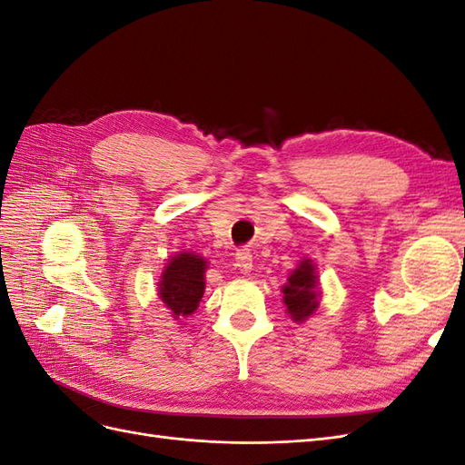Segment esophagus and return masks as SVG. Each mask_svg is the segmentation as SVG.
Returning <instances> with one entry per match:
<instances>
[{"label": "esophagus", "instance_id": "esophagus-1", "mask_svg": "<svg viewBox=\"0 0 465 465\" xmlns=\"http://www.w3.org/2000/svg\"><path fill=\"white\" fill-rule=\"evenodd\" d=\"M234 265L238 267V272L241 273H248L252 270V254L248 248L238 250L234 254Z\"/></svg>", "mask_w": 465, "mask_h": 465}]
</instances>
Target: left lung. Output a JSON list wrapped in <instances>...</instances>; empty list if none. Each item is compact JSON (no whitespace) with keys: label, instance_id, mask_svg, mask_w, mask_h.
I'll list each match as a JSON object with an SVG mask.
<instances>
[{"label":"left lung","instance_id":"8db88e82","mask_svg":"<svg viewBox=\"0 0 465 465\" xmlns=\"http://www.w3.org/2000/svg\"><path fill=\"white\" fill-rule=\"evenodd\" d=\"M283 302L287 312L294 322H304L316 312L320 306V287L316 265L312 260H302L297 270H292L287 283L283 285Z\"/></svg>","mask_w":465,"mask_h":465}]
</instances>
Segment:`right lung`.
Returning a JSON list of instances; mask_svg holds the SVG:
<instances>
[{"label": "right lung", "instance_id": "right-lung-1", "mask_svg": "<svg viewBox=\"0 0 465 465\" xmlns=\"http://www.w3.org/2000/svg\"><path fill=\"white\" fill-rule=\"evenodd\" d=\"M205 258L182 252L168 260L159 281V297L174 320L188 318L205 292Z\"/></svg>", "mask_w": 465, "mask_h": 465}]
</instances>
